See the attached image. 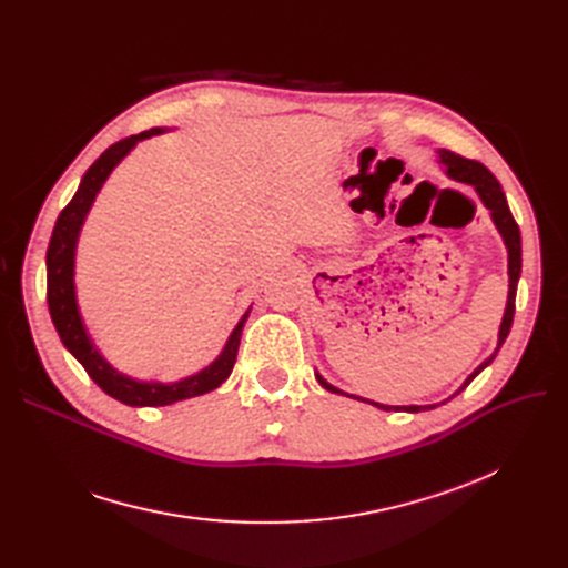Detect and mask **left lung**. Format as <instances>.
I'll list each match as a JSON object with an SVG mask.
<instances>
[{"mask_svg":"<svg viewBox=\"0 0 568 568\" xmlns=\"http://www.w3.org/2000/svg\"><path fill=\"white\" fill-rule=\"evenodd\" d=\"M439 159H442V163H444L446 168H449V174H452L454 179H458V182H465V184H471V186L476 189V193H479V197L484 200V204L490 209V216H493V221H495L499 234L504 236L506 248H509V302H506L504 320H501V326H499V343H497V349H499L501 343L506 341V336H509V332H511L514 313H516V290H518L520 266H523L520 227H518V223H516V219H514V214H511L509 202H506V195H504L499 182H497L495 174H493L484 163L465 159V156H458V154H454V152H444V149L439 152ZM497 349H495V354H497ZM495 354L490 356L488 362H484L479 368H476V371L465 379V384L460 386V392L465 389V386H467L476 375H479V373L495 359ZM317 379H320V384L324 386L326 392L343 394V392L336 389V386H332L329 382H324L320 375H317ZM349 398H354V396H349ZM356 400H362V398H356ZM366 403H371V400H366ZM371 405H375V407H379V409H386V412H398V409H405V412H424V409L435 407V405H430V407H424V405L392 407V405H379V403H371Z\"/></svg>","mask_w":568,"mask_h":568,"instance_id":"left-lung-1","label":"left lung"}]
</instances>
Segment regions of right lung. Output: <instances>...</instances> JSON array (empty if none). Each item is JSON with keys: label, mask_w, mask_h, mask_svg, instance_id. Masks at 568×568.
<instances>
[{"label": "right lung", "mask_w": 568, "mask_h": 568, "mask_svg": "<svg viewBox=\"0 0 568 568\" xmlns=\"http://www.w3.org/2000/svg\"><path fill=\"white\" fill-rule=\"evenodd\" d=\"M154 133H161V131L152 129V131L140 133V135L119 140L112 146H108L105 152L92 163V168L84 172L73 200L62 209V214L57 216L50 244H48V253H45V266H48L45 296H48L50 317H52V324H54L59 338H62L64 347L75 356V359L82 364V368L87 371V375L92 377L108 396L116 398L124 405H133V407H161V405H170L176 400H186V398H195V396L214 392L216 386H221L230 377V373L234 368L239 341H242V329H244V322L248 317V313H246L242 317V322L236 324V329L232 332L223 354L212 366L204 368L202 373H197L193 377H186V379L174 382V384H159V382L149 384V382L129 379L122 373L112 371V366L105 364L103 356L94 349L92 343H89L82 320L78 315L75 290H73V253H75L78 232L89 212V206H92L97 193L101 191L112 168L131 152L138 140H144Z\"/></svg>", "instance_id": "right-lung-1"}]
</instances>
